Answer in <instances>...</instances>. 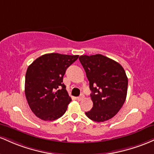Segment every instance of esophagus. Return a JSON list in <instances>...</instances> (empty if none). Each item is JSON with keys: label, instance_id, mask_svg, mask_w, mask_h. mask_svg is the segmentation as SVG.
<instances>
[{"label": "esophagus", "instance_id": "esophagus-1", "mask_svg": "<svg viewBox=\"0 0 154 154\" xmlns=\"http://www.w3.org/2000/svg\"><path fill=\"white\" fill-rule=\"evenodd\" d=\"M84 94H81L80 96L78 97H77V100H79V101H81V100H82L83 99H84Z\"/></svg>", "mask_w": 154, "mask_h": 154}]
</instances>
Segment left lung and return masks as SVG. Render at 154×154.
Returning <instances> with one entry per match:
<instances>
[{
  "label": "left lung",
  "instance_id": "1",
  "mask_svg": "<svg viewBox=\"0 0 154 154\" xmlns=\"http://www.w3.org/2000/svg\"><path fill=\"white\" fill-rule=\"evenodd\" d=\"M89 82L93 107L86 116L97 122L113 118L127 97L128 79L120 64L103 56L82 55L79 57Z\"/></svg>",
  "mask_w": 154,
  "mask_h": 154
}]
</instances>
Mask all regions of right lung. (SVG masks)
Masks as SVG:
<instances>
[{
	"label": "right lung",
	"mask_w": 154,
	"mask_h": 154,
	"mask_svg": "<svg viewBox=\"0 0 154 154\" xmlns=\"http://www.w3.org/2000/svg\"><path fill=\"white\" fill-rule=\"evenodd\" d=\"M79 55L51 53L42 55L27 68L25 92L31 110L44 121H54L63 116L71 101L63 84L67 68Z\"/></svg>",
	"instance_id": "right-lung-1"
}]
</instances>
